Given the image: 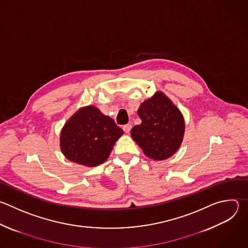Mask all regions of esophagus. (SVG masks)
Returning <instances> with one entry per match:
<instances>
[{
	"label": "esophagus",
	"mask_w": 248,
	"mask_h": 248,
	"mask_svg": "<svg viewBox=\"0 0 248 248\" xmlns=\"http://www.w3.org/2000/svg\"><path fill=\"white\" fill-rule=\"evenodd\" d=\"M123 129H124V131L125 133H129V131H130V129H131V124H124V125L123 126Z\"/></svg>",
	"instance_id": "34e87169"
}]
</instances>
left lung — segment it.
<instances>
[{"label":"left lung","instance_id":"1","mask_svg":"<svg viewBox=\"0 0 248 248\" xmlns=\"http://www.w3.org/2000/svg\"><path fill=\"white\" fill-rule=\"evenodd\" d=\"M137 113L141 124L132 127V139L150 158L163 160L171 156L179 149L185 131L178 108L158 92L145 100Z\"/></svg>","mask_w":248,"mask_h":248}]
</instances>
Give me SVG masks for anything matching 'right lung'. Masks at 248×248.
<instances>
[{
    "mask_svg": "<svg viewBox=\"0 0 248 248\" xmlns=\"http://www.w3.org/2000/svg\"><path fill=\"white\" fill-rule=\"evenodd\" d=\"M124 134L108 116L96 107L79 109L64 125L60 134V147L64 155L81 166L96 167L103 163Z\"/></svg>",
    "mask_w": 248,
    "mask_h": 248,
    "instance_id": "obj_1",
    "label": "right lung"
}]
</instances>
